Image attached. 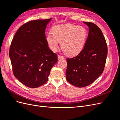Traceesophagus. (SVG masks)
Returning <instances> with one entry per match:
<instances>
[{"instance_id":"obj_1","label":"esophagus","mask_w":120,"mask_h":120,"mask_svg":"<svg viewBox=\"0 0 120 120\" xmlns=\"http://www.w3.org/2000/svg\"><path fill=\"white\" fill-rule=\"evenodd\" d=\"M57 57H58V59H59V60L64 59V57L63 56H60V55H58Z\"/></svg>"}]
</instances>
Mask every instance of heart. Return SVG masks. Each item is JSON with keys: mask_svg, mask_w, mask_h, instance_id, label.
Returning a JSON list of instances; mask_svg holds the SVG:
<instances>
[{"mask_svg": "<svg viewBox=\"0 0 120 120\" xmlns=\"http://www.w3.org/2000/svg\"><path fill=\"white\" fill-rule=\"evenodd\" d=\"M52 32L46 36V41L49 49L56 52L60 42L61 49L68 56H77L84 49L88 37V31L82 26L72 24L56 25Z\"/></svg>", "mask_w": 120, "mask_h": 120, "instance_id": "heart-1", "label": "heart"}]
</instances>
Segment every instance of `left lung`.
<instances>
[{
    "label": "left lung",
    "mask_w": 120,
    "mask_h": 120,
    "mask_svg": "<svg viewBox=\"0 0 120 120\" xmlns=\"http://www.w3.org/2000/svg\"><path fill=\"white\" fill-rule=\"evenodd\" d=\"M83 23L89 28L85 48L76 56L67 59V80L79 88L90 85L101 75L108 54L106 39L100 28L92 22Z\"/></svg>",
    "instance_id": "obj_1"
}]
</instances>
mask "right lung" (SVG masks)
<instances>
[{"mask_svg": "<svg viewBox=\"0 0 120 120\" xmlns=\"http://www.w3.org/2000/svg\"><path fill=\"white\" fill-rule=\"evenodd\" d=\"M51 19L31 20L16 31L9 55L14 75L29 88L45 84L57 56L50 50L45 39V30Z\"/></svg>", "mask_w": 120, "mask_h": 120, "instance_id": "right-lung-1", "label": "right lung"}]
</instances>
